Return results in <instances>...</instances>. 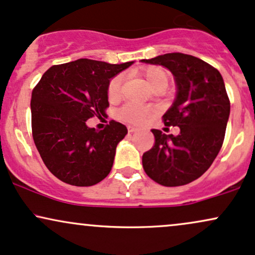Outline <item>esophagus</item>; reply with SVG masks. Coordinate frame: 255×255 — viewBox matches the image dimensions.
<instances>
[{
	"label": "esophagus",
	"mask_w": 255,
	"mask_h": 255,
	"mask_svg": "<svg viewBox=\"0 0 255 255\" xmlns=\"http://www.w3.org/2000/svg\"><path fill=\"white\" fill-rule=\"evenodd\" d=\"M128 131L129 133H135V131H137V128L133 127V126H128Z\"/></svg>",
	"instance_id": "obj_1"
}]
</instances>
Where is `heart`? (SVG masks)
<instances>
[{
  "label": "heart",
  "instance_id": "b5f03b06",
  "mask_svg": "<svg viewBox=\"0 0 255 255\" xmlns=\"http://www.w3.org/2000/svg\"><path fill=\"white\" fill-rule=\"evenodd\" d=\"M145 80L147 81L150 89L156 93L163 92L169 85V73L165 71L162 67L152 66L146 68L144 73ZM121 84L122 79L121 77H114L110 80L109 85H108V99L110 102H115L120 98L121 95ZM153 109L151 107H145V105H137L128 103L124 105L118 111V118L121 121L127 122L130 125H141L145 121L153 115Z\"/></svg>",
  "mask_w": 255,
  "mask_h": 255
}]
</instances>
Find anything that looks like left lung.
Listing matches in <instances>:
<instances>
[{"label": "left lung", "instance_id": "1", "mask_svg": "<svg viewBox=\"0 0 255 255\" xmlns=\"http://www.w3.org/2000/svg\"><path fill=\"white\" fill-rule=\"evenodd\" d=\"M142 62L159 64L174 74L176 99L162 119L168 127H180L176 136L152 129L154 145L142 154V166L154 182L183 186L211 166L223 145L230 114L223 78L211 64L181 52Z\"/></svg>", "mask_w": 255, "mask_h": 255}]
</instances>
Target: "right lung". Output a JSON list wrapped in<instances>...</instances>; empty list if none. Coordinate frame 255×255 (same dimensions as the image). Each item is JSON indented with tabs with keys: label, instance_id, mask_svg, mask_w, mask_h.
<instances>
[{
	"label": "right lung",
	"instance_id": "obj_1",
	"mask_svg": "<svg viewBox=\"0 0 255 255\" xmlns=\"http://www.w3.org/2000/svg\"><path fill=\"white\" fill-rule=\"evenodd\" d=\"M131 63L80 58L55 64L34 86L32 136L44 164L62 182L90 187L109 175L127 128L111 120L103 130H96L86 121L105 115L110 79Z\"/></svg>",
	"mask_w": 255,
	"mask_h": 255
}]
</instances>
